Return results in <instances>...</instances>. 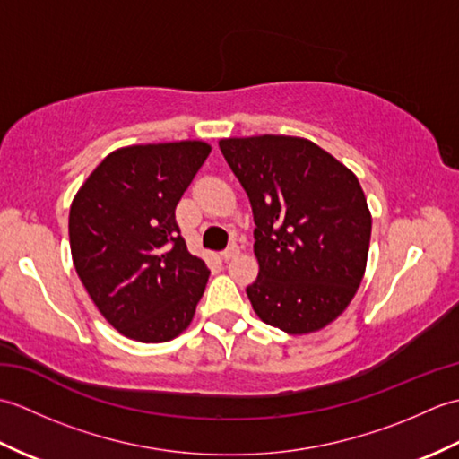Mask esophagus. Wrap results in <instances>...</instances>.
Instances as JSON below:
<instances>
[{
  "label": "esophagus",
  "mask_w": 459,
  "mask_h": 459,
  "mask_svg": "<svg viewBox=\"0 0 459 459\" xmlns=\"http://www.w3.org/2000/svg\"><path fill=\"white\" fill-rule=\"evenodd\" d=\"M238 252H240V248L237 245H230L227 250L221 252V256H222V260H230V258L238 256Z\"/></svg>",
  "instance_id": "1"
}]
</instances>
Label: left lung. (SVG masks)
I'll use <instances>...</instances> for the list:
<instances>
[{"label": "left lung", "instance_id": "1", "mask_svg": "<svg viewBox=\"0 0 459 459\" xmlns=\"http://www.w3.org/2000/svg\"><path fill=\"white\" fill-rule=\"evenodd\" d=\"M255 214L258 278L247 288L264 324L304 335L355 298L367 268L370 211L355 173L306 138L219 142Z\"/></svg>", "mask_w": 459, "mask_h": 459}]
</instances>
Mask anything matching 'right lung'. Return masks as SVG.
<instances>
[{"label":"right lung","instance_id":"obj_1","mask_svg":"<svg viewBox=\"0 0 459 459\" xmlns=\"http://www.w3.org/2000/svg\"><path fill=\"white\" fill-rule=\"evenodd\" d=\"M209 153L199 140L128 145L106 155L74 195L76 274L126 337L163 343L191 324L211 272L187 250L175 207Z\"/></svg>","mask_w":459,"mask_h":459}]
</instances>
